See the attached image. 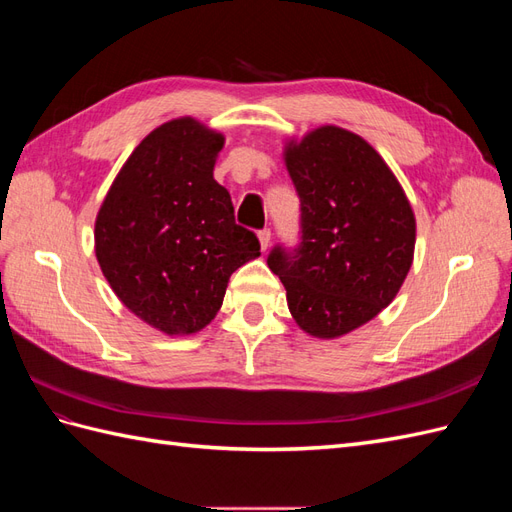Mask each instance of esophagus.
<instances>
[{"instance_id":"esophagus-1","label":"esophagus","mask_w":512,"mask_h":512,"mask_svg":"<svg viewBox=\"0 0 512 512\" xmlns=\"http://www.w3.org/2000/svg\"><path fill=\"white\" fill-rule=\"evenodd\" d=\"M258 241H260V250L267 252V250H269V243H271V230H269V228L260 230V232H258Z\"/></svg>"}]
</instances>
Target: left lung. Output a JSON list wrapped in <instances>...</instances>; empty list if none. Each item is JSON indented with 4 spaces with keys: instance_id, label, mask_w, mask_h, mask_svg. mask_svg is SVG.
<instances>
[{
    "instance_id": "left-lung-1",
    "label": "left lung",
    "mask_w": 512,
    "mask_h": 512,
    "mask_svg": "<svg viewBox=\"0 0 512 512\" xmlns=\"http://www.w3.org/2000/svg\"><path fill=\"white\" fill-rule=\"evenodd\" d=\"M284 164L301 198L303 241L294 256L275 247L269 269L299 329L337 339L397 297L414 260V211L380 153L346 128L288 138Z\"/></svg>"
}]
</instances>
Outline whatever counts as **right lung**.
<instances>
[{
	"instance_id": "right-lung-1",
	"label": "right lung",
	"mask_w": 512,
	"mask_h": 512,
	"mask_svg": "<svg viewBox=\"0 0 512 512\" xmlns=\"http://www.w3.org/2000/svg\"><path fill=\"white\" fill-rule=\"evenodd\" d=\"M224 134L194 117L151 130L123 162L96 215L102 275L130 312L164 335L203 331L245 262L260 256L252 230L213 168Z\"/></svg>"
}]
</instances>
